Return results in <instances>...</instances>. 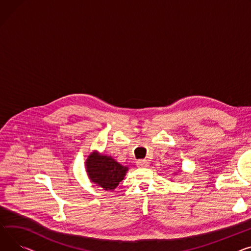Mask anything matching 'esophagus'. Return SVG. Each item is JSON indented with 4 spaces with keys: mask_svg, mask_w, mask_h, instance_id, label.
<instances>
[{
    "mask_svg": "<svg viewBox=\"0 0 251 251\" xmlns=\"http://www.w3.org/2000/svg\"><path fill=\"white\" fill-rule=\"evenodd\" d=\"M136 163H137V165L139 166V168H146V166L149 165V163H148V161L146 159H140Z\"/></svg>",
    "mask_w": 251,
    "mask_h": 251,
    "instance_id": "1",
    "label": "esophagus"
}]
</instances>
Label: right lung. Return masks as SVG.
Instances as JSON below:
<instances>
[{
    "instance_id": "obj_1",
    "label": "right lung",
    "mask_w": 251,
    "mask_h": 251,
    "mask_svg": "<svg viewBox=\"0 0 251 251\" xmlns=\"http://www.w3.org/2000/svg\"><path fill=\"white\" fill-rule=\"evenodd\" d=\"M86 169L90 179L106 191H113L123 180L128 168L117 162L108 155L97 151L91 153L86 161Z\"/></svg>"
}]
</instances>
